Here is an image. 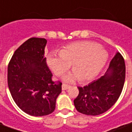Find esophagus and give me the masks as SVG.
I'll return each mask as SVG.
<instances>
[{"mask_svg":"<svg viewBox=\"0 0 132 132\" xmlns=\"http://www.w3.org/2000/svg\"><path fill=\"white\" fill-rule=\"evenodd\" d=\"M69 87H70V85H68V84H65V83H63L62 85V90H67L68 88H69Z\"/></svg>","mask_w":132,"mask_h":132,"instance_id":"1","label":"esophagus"}]
</instances>
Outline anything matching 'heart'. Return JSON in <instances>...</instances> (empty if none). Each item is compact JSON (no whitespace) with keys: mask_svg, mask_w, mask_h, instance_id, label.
<instances>
[{"mask_svg":"<svg viewBox=\"0 0 132 132\" xmlns=\"http://www.w3.org/2000/svg\"><path fill=\"white\" fill-rule=\"evenodd\" d=\"M108 59V53L98 43L78 42L70 44L62 49L60 54L51 53L47 63L57 76L63 75L72 64L74 72L64 77L66 81H89L102 70Z\"/></svg>","mask_w":132,"mask_h":132,"instance_id":"1","label":"heart"}]
</instances>
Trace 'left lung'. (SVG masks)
I'll return each mask as SVG.
<instances>
[{"label":"left lung","instance_id":"obj_1","mask_svg":"<svg viewBox=\"0 0 132 132\" xmlns=\"http://www.w3.org/2000/svg\"><path fill=\"white\" fill-rule=\"evenodd\" d=\"M126 68L123 56L119 52L110 62L105 75L83 87H78L79 94L74 100L78 112L88 116L104 113L119 98L125 81Z\"/></svg>","mask_w":132,"mask_h":132}]
</instances>
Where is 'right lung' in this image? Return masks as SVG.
Wrapping results in <instances>:
<instances>
[{
  "label": "right lung",
  "instance_id": "right-lung-1",
  "mask_svg": "<svg viewBox=\"0 0 132 132\" xmlns=\"http://www.w3.org/2000/svg\"><path fill=\"white\" fill-rule=\"evenodd\" d=\"M46 44L44 38H30L15 51L8 66V85L13 99L31 116L52 113L62 92V82L52 80L47 64Z\"/></svg>",
  "mask_w": 132,
  "mask_h": 132
}]
</instances>
